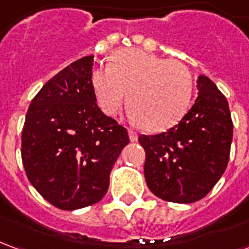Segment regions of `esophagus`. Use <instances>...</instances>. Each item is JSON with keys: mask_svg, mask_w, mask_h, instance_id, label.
Returning a JSON list of instances; mask_svg holds the SVG:
<instances>
[{"mask_svg": "<svg viewBox=\"0 0 249 249\" xmlns=\"http://www.w3.org/2000/svg\"><path fill=\"white\" fill-rule=\"evenodd\" d=\"M128 135H129V140L130 141H137V139H139V136H137V133H136L135 130L129 129V130H128Z\"/></svg>", "mask_w": 249, "mask_h": 249, "instance_id": "obj_1", "label": "esophagus"}]
</instances>
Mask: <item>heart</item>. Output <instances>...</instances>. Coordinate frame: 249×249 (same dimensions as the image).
<instances>
[{"instance_id": "b5f03b06", "label": "heart", "mask_w": 249, "mask_h": 249, "mask_svg": "<svg viewBox=\"0 0 249 249\" xmlns=\"http://www.w3.org/2000/svg\"><path fill=\"white\" fill-rule=\"evenodd\" d=\"M92 87L98 107L108 116L119 113L128 93L132 120L152 132L178 123L192 97L187 66L139 49L117 52L108 68L93 71Z\"/></svg>"}]
</instances>
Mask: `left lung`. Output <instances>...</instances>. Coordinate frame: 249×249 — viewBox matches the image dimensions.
I'll return each mask as SVG.
<instances>
[{"label": "left lung", "mask_w": 249, "mask_h": 249, "mask_svg": "<svg viewBox=\"0 0 249 249\" xmlns=\"http://www.w3.org/2000/svg\"><path fill=\"white\" fill-rule=\"evenodd\" d=\"M196 101L178 125L139 137L146 184L165 201L188 204L207 196L230 160L233 124L228 101L208 77H198Z\"/></svg>", "instance_id": "obj_1"}]
</instances>
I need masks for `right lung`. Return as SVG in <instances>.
Returning a JSON list of instances; mask_svg holds the SVG:
<instances>
[{"label": "right lung", "instance_id": "obj_1", "mask_svg": "<svg viewBox=\"0 0 249 249\" xmlns=\"http://www.w3.org/2000/svg\"><path fill=\"white\" fill-rule=\"evenodd\" d=\"M93 56L52 77L25 117L21 157L30 184L64 211L98 203L126 144L123 125L101 112L92 87Z\"/></svg>", "mask_w": 249, "mask_h": 249}]
</instances>
